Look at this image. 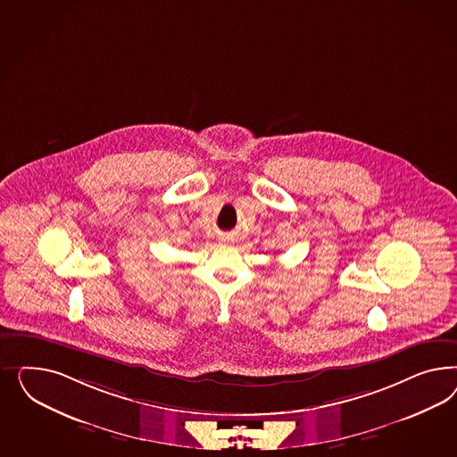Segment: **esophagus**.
Returning a JSON list of instances; mask_svg holds the SVG:
<instances>
[{
	"label": "esophagus",
	"mask_w": 457,
	"mask_h": 457,
	"mask_svg": "<svg viewBox=\"0 0 457 457\" xmlns=\"http://www.w3.org/2000/svg\"><path fill=\"white\" fill-rule=\"evenodd\" d=\"M220 241H221V243H228V241H229V237H228V236H222Z\"/></svg>",
	"instance_id": "obj_1"
}]
</instances>
